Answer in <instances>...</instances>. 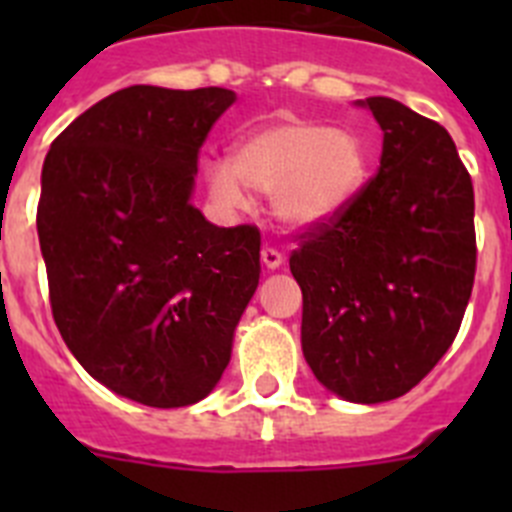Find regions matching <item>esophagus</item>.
I'll use <instances>...</instances> for the list:
<instances>
[{"label": "esophagus", "instance_id": "esophagus-1", "mask_svg": "<svg viewBox=\"0 0 512 512\" xmlns=\"http://www.w3.org/2000/svg\"><path fill=\"white\" fill-rule=\"evenodd\" d=\"M261 261H264L266 269H279V266H282V261H284V256L277 251V248L266 246L264 251H261Z\"/></svg>", "mask_w": 512, "mask_h": 512}]
</instances>
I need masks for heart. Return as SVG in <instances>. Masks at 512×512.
Returning <instances> with one entry per match:
<instances>
[{
    "mask_svg": "<svg viewBox=\"0 0 512 512\" xmlns=\"http://www.w3.org/2000/svg\"><path fill=\"white\" fill-rule=\"evenodd\" d=\"M202 174L212 200L223 207H241L246 187L271 194V210L287 228H318L361 194L369 179V148L351 130L287 117L243 135L230 164L210 158Z\"/></svg>",
    "mask_w": 512,
    "mask_h": 512,
    "instance_id": "obj_1",
    "label": "heart"
}]
</instances>
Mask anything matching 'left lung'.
<instances>
[{
  "mask_svg": "<svg viewBox=\"0 0 512 512\" xmlns=\"http://www.w3.org/2000/svg\"><path fill=\"white\" fill-rule=\"evenodd\" d=\"M379 171L346 212L295 235L302 354L330 392L384 402L410 392L454 343L477 271L474 189L436 120L390 97Z\"/></svg>",
  "mask_w": 512,
  "mask_h": 512,
  "instance_id": "8db88e82",
  "label": "left lung"
}]
</instances>
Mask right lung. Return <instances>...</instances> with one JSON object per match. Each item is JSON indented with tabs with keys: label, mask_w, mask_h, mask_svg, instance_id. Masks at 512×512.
<instances>
[{
	"label": "right lung",
	"mask_w": 512,
	"mask_h": 512,
	"mask_svg": "<svg viewBox=\"0 0 512 512\" xmlns=\"http://www.w3.org/2000/svg\"><path fill=\"white\" fill-rule=\"evenodd\" d=\"M223 87L135 84L51 143L38 238L53 320L97 382L148 408H184L223 377L259 287L256 225L217 228L192 207Z\"/></svg>",
	"instance_id": "add662e5"
}]
</instances>
